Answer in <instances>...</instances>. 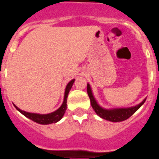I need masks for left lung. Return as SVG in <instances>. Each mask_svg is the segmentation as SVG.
I'll return each mask as SVG.
<instances>
[{"instance_id":"1","label":"left lung","mask_w":159,"mask_h":159,"mask_svg":"<svg viewBox=\"0 0 159 159\" xmlns=\"http://www.w3.org/2000/svg\"><path fill=\"white\" fill-rule=\"evenodd\" d=\"M87 91H88V96L91 100V104L92 108L95 111V113L98 115L100 118L103 119H106L111 122H121L124 121L140 108V107L145 102L146 99H144L140 103L135 106L130 107H123V108H111V109H106L103 108L98 103L96 99L95 98L92 92V90L90 84H88L87 85Z\"/></svg>"}]
</instances>
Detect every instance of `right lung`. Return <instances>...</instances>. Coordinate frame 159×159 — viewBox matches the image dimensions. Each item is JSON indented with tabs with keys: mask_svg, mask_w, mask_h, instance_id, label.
I'll return each instance as SVG.
<instances>
[{
	"mask_svg": "<svg viewBox=\"0 0 159 159\" xmlns=\"http://www.w3.org/2000/svg\"><path fill=\"white\" fill-rule=\"evenodd\" d=\"M75 82V79H73L70 81L68 84H67V86L65 88V92H64V101H63L62 105L55 111L51 112L48 114H37V113H31V112H27L25 111L20 110L19 107L14 104V107L16 108V110L20 111L22 115L27 117L28 119H31L32 121L36 122V123H39V124L42 125H48V124H52V123H56L59 122L60 119H62L64 116V113L67 109V95L69 93L70 90H71V87H72L73 84Z\"/></svg>",
	"mask_w": 159,
	"mask_h": 159,
	"instance_id": "right-lung-1",
	"label": "right lung"
}]
</instances>
